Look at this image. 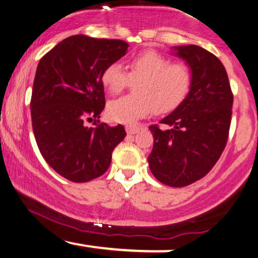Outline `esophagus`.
Masks as SVG:
<instances>
[{"instance_id":"34e87169","label":"esophagus","mask_w":258,"mask_h":258,"mask_svg":"<svg viewBox=\"0 0 258 258\" xmlns=\"http://www.w3.org/2000/svg\"><path fill=\"white\" fill-rule=\"evenodd\" d=\"M138 131H139V127L137 126H132V125L126 126V132L128 133V135H135V133H137Z\"/></svg>"}]
</instances>
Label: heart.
<instances>
[{
  "label": "heart",
  "mask_w": 258,
  "mask_h": 258,
  "mask_svg": "<svg viewBox=\"0 0 258 258\" xmlns=\"http://www.w3.org/2000/svg\"><path fill=\"white\" fill-rule=\"evenodd\" d=\"M128 73L119 63L103 70V87L110 94H119L132 82L135 94L111 100L106 116L119 123H135L155 110L168 112L176 109L190 90L191 73L184 63H170V59L155 51L135 55L127 64Z\"/></svg>",
  "instance_id": "b5f03b06"
}]
</instances>
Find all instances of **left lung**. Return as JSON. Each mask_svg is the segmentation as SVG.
I'll return each mask as SVG.
<instances>
[{
	"instance_id": "obj_1",
	"label": "left lung",
	"mask_w": 258,
	"mask_h": 258,
	"mask_svg": "<svg viewBox=\"0 0 258 258\" xmlns=\"http://www.w3.org/2000/svg\"><path fill=\"white\" fill-rule=\"evenodd\" d=\"M191 73L188 94L174 110L150 126L154 146L149 168L159 182L185 186L215 166L227 144L233 94L223 64L203 47H172Z\"/></svg>"
}]
</instances>
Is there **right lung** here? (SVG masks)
<instances>
[{"mask_svg":"<svg viewBox=\"0 0 258 258\" xmlns=\"http://www.w3.org/2000/svg\"><path fill=\"white\" fill-rule=\"evenodd\" d=\"M121 40L74 35L41 58L31 96L35 139L43 159L55 172L75 183L102 176L125 127L96 123L105 106L103 70L127 53Z\"/></svg>","mask_w":258,"mask_h":258,"instance_id":"right-lung-1","label":"right lung"}]
</instances>
